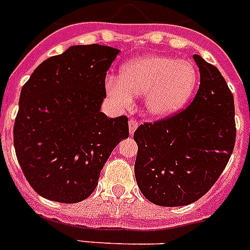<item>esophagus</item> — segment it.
Here are the masks:
<instances>
[{
  "label": "esophagus",
  "instance_id": "esophagus-1",
  "mask_svg": "<svg viewBox=\"0 0 250 250\" xmlns=\"http://www.w3.org/2000/svg\"><path fill=\"white\" fill-rule=\"evenodd\" d=\"M128 125H129V133H131V135H133L136 129H137L138 123L136 121H133V119H131V121L128 122Z\"/></svg>",
  "mask_w": 250,
  "mask_h": 250
}]
</instances>
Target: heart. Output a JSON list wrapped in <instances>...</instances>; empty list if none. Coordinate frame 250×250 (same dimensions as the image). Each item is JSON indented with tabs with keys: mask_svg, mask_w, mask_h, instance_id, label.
I'll use <instances>...</instances> for the list:
<instances>
[{
	"mask_svg": "<svg viewBox=\"0 0 250 250\" xmlns=\"http://www.w3.org/2000/svg\"><path fill=\"white\" fill-rule=\"evenodd\" d=\"M196 67L189 61L165 56H144L121 68V77L108 76L106 94L119 106H128L133 96L145 95L146 113L157 119L179 112L196 89Z\"/></svg>",
	"mask_w": 250,
	"mask_h": 250,
	"instance_id": "heart-1",
	"label": "heart"
}]
</instances>
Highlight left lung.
<instances>
[{"label":"left lung","instance_id":"1","mask_svg":"<svg viewBox=\"0 0 250 250\" xmlns=\"http://www.w3.org/2000/svg\"><path fill=\"white\" fill-rule=\"evenodd\" d=\"M193 58L201 83L188 108L141 125L133 135L138 146L136 182L157 206L200 200L219 179L235 145L234 96L213 64L198 54Z\"/></svg>","mask_w":250,"mask_h":250}]
</instances>
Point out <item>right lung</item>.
Segmentation results:
<instances>
[{"instance_id":"add662e5","label":"right lung","mask_w":250,"mask_h":250,"mask_svg":"<svg viewBox=\"0 0 250 250\" xmlns=\"http://www.w3.org/2000/svg\"><path fill=\"white\" fill-rule=\"evenodd\" d=\"M119 49L72 45L35 68L22 86L14 146L25 178L47 200L76 203L98 186L112 151L127 138L128 118H108L106 71Z\"/></svg>"}]
</instances>
